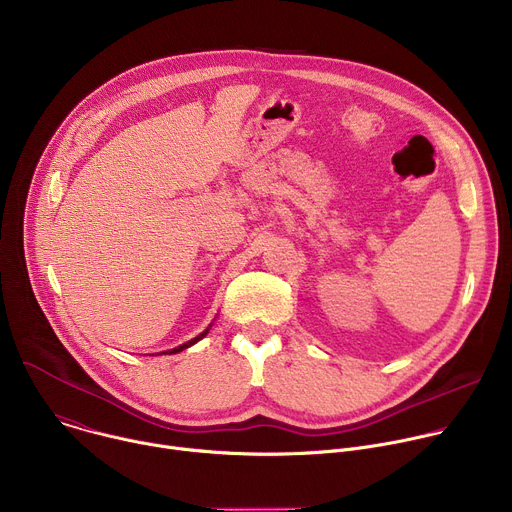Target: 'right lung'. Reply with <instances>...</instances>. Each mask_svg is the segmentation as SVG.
I'll use <instances>...</instances> for the list:
<instances>
[{"mask_svg":"<svg viewBox=\"0 0 512 512\" xmlns=\"http://www.w3.org/2000/svg\"><path fill=\"white\" fill-rule=\"evenodd\" d=\"M208 330H210V326L204 330V332H200L196 338H192V340H188V342H184V344H180V346H176V348H172V350H166L164 354H176V352H182L184 348H188V346H192V344H196L198 340H202L206 334H208Z\"/></svg>","mask_w":512,"mask_h":512,"instance_id":"add662e5","label":"right lung"}]
</instances>
